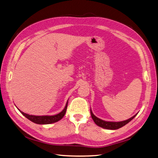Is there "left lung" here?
Segmentation results:
<instances>
[{"label":"left lung","instance_id":"1","mask_svg":"<svg viewBox=\"0 0 158 158\" xmlns=\"http://www.w3.org/2000/svg\"><path fill=\"white\" fill-rule=\"evenodd\" d=\"M90 113H91V116H92V118L94 120V123L96 124V125L100 127H102L103 128H106V129H109V130H116V129L120 128L122 127L125 126L127 125V123H128L131 120L135 118L136 114L134 115L131 118L127 119L126 121H120V122H110V121H106L102 120L97 117H95L94 114H93L92 110H90Z\"/></svg>","mask_w":158,"mask_h":158}]
</instances>
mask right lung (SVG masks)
Here are the masks:
<instances>
[{
    "instance_id": "obj_1",
    "label": "right lung",
    "mask_w": 158,
    "mask_h": 158,
    "mask_svg": "<svg viewBox=\"0 0 158 158\" xmlns=\"http://www.w3.org/2000/svg\"><path fill=\"white\" fill-rule=\"evenodd\" d=\"M67 106H68V101H67V102H66V106L63 111L57 114H55V115H52V116H48V115L35 116V115H31V114L30 115V114H28L24 113L23 112L21 111L19 109H18V110L21 112V113L23 114V116H25L27 118L29 119L30 121L35 123L36 124H39V125H47V124H51V123H56L57 121H60V119H62V118L64 117V115L66 113Z\"/></svg>"
}]
</instances>
